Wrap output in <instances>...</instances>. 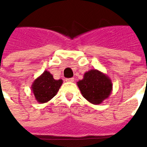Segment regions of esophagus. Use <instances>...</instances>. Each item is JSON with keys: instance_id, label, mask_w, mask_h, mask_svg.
<instances>
[{"instance_id": "obj_1", "label": "esophagus", "mask_w": 147, "mask_h": 147, "mask_svg": "<svg viewBox=\"0 0 147 147\" xmlns=\"http://www.w3.org/2000/svg\"><path fill=\"white\" fill-rule=\"evenodd\" d=\"M67 82H74V78H69V79H66Z\"/></svg>"}]
</instances>
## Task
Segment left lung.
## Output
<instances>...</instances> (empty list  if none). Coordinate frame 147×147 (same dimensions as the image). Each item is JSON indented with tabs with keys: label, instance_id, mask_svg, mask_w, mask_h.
<instances>
[{
	"label": "left lung",
	"instance_id": "left-lung-1",
	"mask_svg": "<svg viewBox=\"0 0 147 147\" xmlns=\"http://www.w3.org/2000/svg\"><path fill=\"white\" fill-rule=\"evenodd\" d=\"M77 85L82 95L94 105H98L107 98L113 88L109 78L101 71L94 69L84 74L83 79L80 80Z\"/></svg>",
	"mask_w": 147,
	"mask_h": 147
}]
</instances>
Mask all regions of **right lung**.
<instances>
[{
  "label": "right lung",
  "instance_id": "add662e5",
  "mask_svg": "<svg viewBox=\"0 0 147 147\" xmlns=\"http://www.w3.org/2000/svg\"><path fill=\"white\" fill-rule=\"evenodd\" d=\"M62 83V80H54L51 74L45 71L42 76L34 82L32 91L38 102L45 103L57 94Z\"/></svg>",
  "mask_w": 147,
  "mask_h": 147
}]
</instances>
